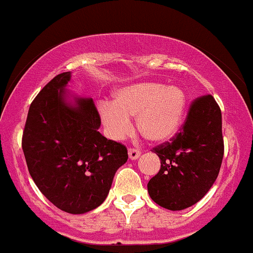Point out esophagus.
<instances>
[{
  "label": "esophagus",
  "mask_w": 253,
  "mask_h": 253,
  "mask_svg": "<svg viewBox=\"0 0 253 253\" xmlns=\"http://www.w3.org/2000/svg\"><path fill=\"white\" fill-rule=\"evenodd\" d=\"M141 155V150L137 148H129V158L131 160H136V159L140 158Z\"/></svg>",
  "instance_id": "esophagus-1"
}]
</instances>
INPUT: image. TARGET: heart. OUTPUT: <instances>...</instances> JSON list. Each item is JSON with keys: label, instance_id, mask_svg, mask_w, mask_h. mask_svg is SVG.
<instances>
[{"label": "heart", "instance_id": "1", "mask_svg": "<svg viewBox=\"0 0 253 253\" xmlns=\"http://www.w3.org/2000/svg\"><path fill=\"white\" fill-rule=\"evenodd\" d=\"M186 104L188 98L179 86L140 82L118 89L115 104H99V115L113 140L126 137L131 130L130 117H136L138 130L147 140L164 142L179 130Z\"/></svg>", "mask_w": 253, "mask_h": 253}]
</instances>
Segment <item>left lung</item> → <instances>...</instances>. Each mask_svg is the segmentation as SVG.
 Returning <instances> with one entry per match:
<instances>
[{"label":"left lung","mask_w":253,"mask_h":253,"mask_svg":"<svg viewBox=\"0 0 253 253\" xmlns=\"http://www.w3.org/2000/svg\"><path fill=\"white\" fill-rule=\"evenodd\" d=\"M223 150L220 106L211 94L198 96L179 132L152 149L161 167L147 185L150 198L169 211L194 206L216 180Z\"/></svg>","instance_id":"obj_1"}]
</instances>
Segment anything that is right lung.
<instances>
[{"instance_id":"right-lung-1","label":"right lung","mask_w":253,"mask_h":253,"mask_svg":"<svg viewBox=\"0 0 253 253\" xmlns=\"http://www.w3.org/2000/svg\"><path fill=\"white\" fill-rule=\"evenodd\" d=\"M70 72L58 74L35 100L22 132V150L31 177L53 206L84 214L100 206L127 149L98 131L100 116L90 98L67 101Z\"/></svg>"}]
</instances>
